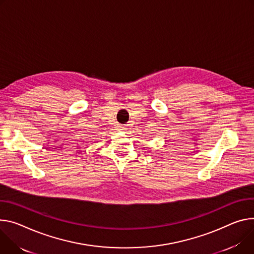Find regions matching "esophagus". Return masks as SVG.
<instances>
[{
  "instance_id": "esophagus-1",
  "label": "esophagus",
  "mask_w": 254,
  "mask_h": 254,
  "mask_svg": "<svg viewBox=\"0 0 254 254\" xmlns=\"http://www.w3.org/2000/svg\"><path fill=\"white\" fill-rule=\"evenodd\" d=\"M119 129H120V131H122V130H124V127H119Z\"/></svg>"
}]
</instances>
